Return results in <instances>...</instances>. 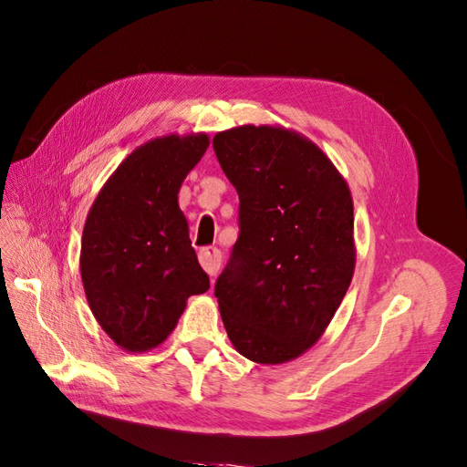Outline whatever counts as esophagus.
Returning <instances> with one entry per match:
<instances>
[{
    "instance_id": "esophagus-1",
    "label": "esophagus",
    "mask_w": 467,
    "mask_h": 467,
    "mask_svg": "<svg viewBox=\"0 0 467 467\" xmlns=\"http://www.w3.org/2000/svg\"><path fill=\"white\" fill-rule=\"evenodd\" d=\"M199 262L202 270H205L209 276H214L221 268V250L217 248H201L199 250Z\"/></svg>"
}]
</instances>
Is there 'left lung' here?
I'll return each mask as SVG.
<instances>
[{"instance_id":"obj_1","label":"left lung","mask_w":467,"mask_h":467,"mask_svg":"<svg viewBox=\"0 0 467 467\" xmlns=\"http://www.w3.org/2000/svg\"><path fill=\"white\" fill-rule=\"evenodd\" d=\"M213 148L234 185L238 234L214 284L234 349L282 365L324 336L355 272L353 197L312 140L282 126L219 131Z\"/></svg>"}]
</instances>
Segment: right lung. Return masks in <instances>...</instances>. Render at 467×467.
<instances>
[{
    "label": "right lung",
    "instance_id": "1",
    "mask_svg": "<svg viewBox=\"0 0 467 467\" xmlns=\"http://www.w3.org/2000/svg\"><path fill=\"white\" fill-rule=\"evenodd\" d=\"M209 136H161L131 151L94 199L82 231L80 278L94 317L130 353L167 339L187 297L209 290L179 209L183 179Z\"/></svg>",
    "mask_w": 467,
    "mask_h": 467
}]
</instances>
